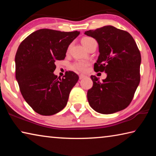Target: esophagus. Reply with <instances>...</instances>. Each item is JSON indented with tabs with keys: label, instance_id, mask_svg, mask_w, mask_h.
<instances>
[{
	"label": "esophagus",
	"instance_id": "34e87169",
	"mask_svg": "<svg viewBox=\"0 0 156 156\" xmlns=\"http://www.w3.org/2000/svg\"><path fill=\"white\" fill-rule=\"evenodd\" d=\"M84 77H85V76L83 75V74H80V76H79V78H80V80H81V79L84 78Z\"/></svg>",
	"mask_w": 156,
	"mask_h": 156
}]
</instances>
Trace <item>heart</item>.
Returning <instances> with one entry per match:
<instances>
[{
  "mask_svg": "<svg viewBox=\"0 0 156 156\" xmlns=\"http://www.w3.org/2000/svg\"><path fill=\"white\" fill-rule=\"evenodd\" d=\"M94 40L93 38H90V37H84V38H82L81 43L83 44V45L85 47L87 45L88 43L91 41ZM87 63L84 61H76L74 64L72 65V68L74 69L80 71V72H84V70L86 69L87 66Z\"/></svg>",
  "mask_w": 156,
  "mask_h": 156,
  "instance_id": "1",
  "label": "heart"
}]
</instances>
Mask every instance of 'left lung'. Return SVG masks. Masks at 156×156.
Returning a JSON list of instances; mask_svg holds the SVG:
<instances>
[{"mask_svg":"<svg viewBox=\"0 0 156 156\" xmlns=\"http://www.w3.org/2000/svg\"><path fill=\"white\" fill-rule=\"evenodd\" d=\"M84 34L98 43L100 54L94 71L107 73L102 82L91 76L93 87L87 91L89 105L102 114L125 109L140 80L141 55L135 41L127 31L112 25L87 31Z\"/></svg>","mask_w":156,"mask_h":156,"instance_id":"left-lung-1","label":"left lung"}]
</instances>
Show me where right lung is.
Listing matches in <instances>:
<instances>
[{"instance_id":"obj_1","label":"right lung","mask_w":156,"mask_h":156,"mask_svg":"<svg viewBox=\"0 0 156 156\" xmlns=\"http://www.w3.org/2000/svg\"><path fill=\"white\" fill-rule=\"evenodd\" d=\"M80 34L41 29L20 44L15 56L16 78L25 101L36 113L51 115L67 105L79 77L69 71L62 79L54 73L56 60H64L70 43Z\"/></svg>"}]
</instances>
